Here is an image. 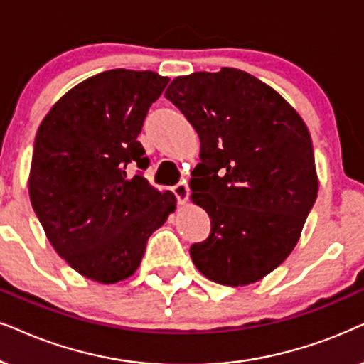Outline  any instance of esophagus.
<instances>
[{
	"label": "esophagus",
	"mask_w": 364,
	"mask_h": 364,
	"mask_svg": "<svg viewBox=\"0 0 364 364\" xmlns=\"http://www.w3.org/2000/svg\"><path fill=\"white\" fill-rule=\"evenodd\" d=\"M172 191H173V193H176V197H177L178 204H186L187 199H188V193H191V191H188L187 182H186V181H183V182H178L177 186L172 188Z\"/></svg>",
	"instance_id": "34e87169"
}]
</instances>
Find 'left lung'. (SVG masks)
I'll list each match as a JSON object with an SVG mask.
<instances>
[{"mask_svg": "<svg viewBox=\"0 0 364 364\" xmlns=\"http://www.w3.org/2000/svg\"><path fill=\"white\" fill-rule=\"evenodd\" d=\"M165 98L200 139L191 178L210 234L191 245L207 279L245 286L284 262L318 197L309 130L276 90L237 68L177 77Z\"/></svg>", "mask_w": 364, "mask_h": 364, "instance_id": "obj_1", "label": "left lung"}]
</instances>
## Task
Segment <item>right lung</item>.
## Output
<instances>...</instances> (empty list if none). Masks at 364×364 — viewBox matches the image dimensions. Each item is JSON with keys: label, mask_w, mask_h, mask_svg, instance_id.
Returning <instances> with one entry per match:
<instances>
[{"label": "right lung", "mask_w": 364, "mask_h": 364, "mask_svg": "<svg viewBox=\"0 0 364 364\" xmlns=\"http://www.w3.org/2000/svg\"><path fill=\"white\" fill-rule=\"evenodd\" d=\"M168 78L108 70L51 107L35 136L30 199L55 251L80 274L103 284L140 266L147 240L177 199L144 177L149 157L136 140ZM141 171L130 179L126 165Z\"/></svg>", "instance_id": "right-lung-1"}]
</instances>
